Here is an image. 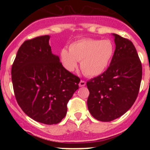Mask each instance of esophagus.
I'll use <instances>...</instances> for the list:
<instances>
[{
    "label": "esophagus",
    "mask_w": 150,
    "mask_h": 150,
    "mask_svg": "<svg viewBox=\"0 0 150 150\" xmlns=\"http://www.w3.org/2000/svg\"><path fill=\"white\" fill-rule=\"evenodd\" d=\"M79 86H80V87L85 86H86V82H85L84 80H81V81L79 82Z\"/></svg>",
    "instance_id": "obj_1"
}]
</instances>
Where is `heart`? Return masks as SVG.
<instances>
[{
  "instance_id": "b5f03b06",
  "label": "heart",
  "mask_w": 150,
  "mask_h": 150,
  "mask_svg": "<svg viewBox=\"0 0 150 150\" xmlns=\"http://www.w3.org/2000/svg\"><path fill=\"white\" fill-rule=\"evenodd\" d=\"M115 46L109 39L97 40L83 38L71 43L60 52L62 64L68 71H74L80 62V67L85 75L97 76L109 67L114 55Z\"/></svg>"
}]
</instances>
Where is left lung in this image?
Listing matches in <instances>:
<instances>
[{
	"label": "left lung",
	"mask_w": 150,
	"mask_h": 150,
	"mask_svg": "<svg viewBox=\"0 0 150 150\" xmlns=\"http://www.w3.org/2000/svg\"><path fill=\"white\" fill-rule=\"evenodd\" d=\"M116 50L109 67L90 79L87 105L91 116L110 122L125 114L136 100L142 79V65L132 41L116 34Z\"/></svg>",
	"instance_id": "8db88e82"
}]
</instances>
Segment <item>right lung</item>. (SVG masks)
<instances>
[{"instance_id": "right-lung-1", "label": "right lung", "mask_w": 150, "mask_h": 150, "mask_svg": "<svg viewBox=\"0 0 150 150\" xmlns=\"http://www.w3.org/2000/svg\"><path fill=\"white\" fill-rule=\"evenodd\" d=\"M49 35L25 41L12 66L17 103L32 120L46 125L60 122L80 79L67 71L52 52Z\"/></svg>"}]
</instances>
